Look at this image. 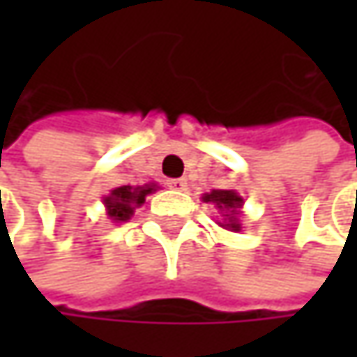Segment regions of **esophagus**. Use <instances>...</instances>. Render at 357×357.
Wrapping results in <instances>:
<instances>
[{"instance_id":"34e87169","label":"esophagus","mask_w":357,"mask_h":357,"mask_svg":"<svg viewBox=\"0 0 357 357\" xmlns=\"http://www.w3.org/2000/svg\"><path fill=\"white\" fill-rule=\"evenodd\" d=\"M167 185H169L172 190H179V192H181V190H185V188H188V181H185L183 178L167 179Z\"/></svg>"}]
</instances>
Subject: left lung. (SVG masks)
Listing matches in <instances>:
<instances>
[{
	"instance_id": "1",
	"label": "left lung",
	"mask_w": 357,
	"mask_h": 357,
	"mask_svg": "<svg viewBox=\"0 0 357 357\" xmlns=\"http://www.w3.org/2000/svg\"><path fill=\"white\" fill-rule=\"evenodd\" d=\"M202 200L215 204L219 211L225 213V215H223L225 221L219 223L221 227H225V229H229V231H240V229H242L238 215H240V208H242V204H244V198H242L236 190H213V192L204 194Z\"/></svg>"
}]
</instances>
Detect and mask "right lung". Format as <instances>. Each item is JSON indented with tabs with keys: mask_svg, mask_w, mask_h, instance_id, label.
<instances>
[{
	"mask_svg": "<svg viewBox=\"0 0 357 357\" xmlns=\"http://www.w3.org/2000/svg\"><path fill=\"white\" fill-rule=\"evenodd\" d=\"M157 185L155 183H146V185H119L115 190H111V194L105 196V206H107V215L115 223H123L128 221L134 211L144 202V198L155 192Z\"/></svg>",
	"mask_w": 357,
	"mask_h": 357,
	"instance_id": "1",
	"label": "right lung"
}]
</instances>
